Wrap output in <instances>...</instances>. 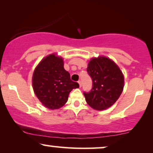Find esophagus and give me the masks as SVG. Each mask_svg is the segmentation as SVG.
Segmentation results:
<instances>
[{
	"label": "esophagus",
	"instance_id": "34e87169",
	"mask_svg": "<svg viewBox=\"0 0 153 153\" xmlns=\"http://www.w3.org/2000/svg\"><path fill=\"white\" fill-rule=\"evenodd\" d=\"M78 83L79 84V87H81V85H82V83H81V81H79Z\"/></svg>",
	"mask_w": 153,
	"mask_h": 153
}]
</instances>
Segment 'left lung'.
Returning a JSON list of instances; mask_svg holds the SVG:
<instances>
[{"label": "left lung", "mask_w": 153, "mask_h": 153, "mask_svg": "<svg viewBox=\"0 0 153 153\" xmlns=\"http://www.w3.org/2000/svg\"><path fill=\"white\" fill-rule=\"evenodd\" d=\"M87 72L93 81V88L88 93H83L85 101L94 109L109 108L123 91V72L112 60L104 56L92 58L88 64Z\"/></svg>", "instance_id": "left-lung-1"}]
</instances>
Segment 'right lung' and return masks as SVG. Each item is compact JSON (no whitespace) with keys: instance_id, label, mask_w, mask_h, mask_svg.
Segmentation results:
<instances>
[{"instance_id":"right-lung-1","label":"right lung","mask_w":153,"mask_h":153,"mask_svg":"<svg viewBox=\"0 0 153 153\" xmlns=\"http://www.w3.org/2000/svg\"><path fill=\"white\" fill-rule=\"evenodd\" d=\"M64 69L62 58L50 54L43 58L35 69L33 88L35 94L45 107L58 109L68 102L72 89L79 88Z\"/></svg>"}]
</instances>
